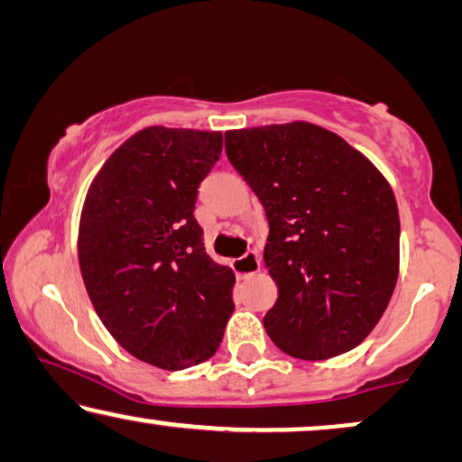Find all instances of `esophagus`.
<instances>
[{"label":"esophagus","mask_w":462,"mask_h":462,"mask_svg":"<svg viewBox=\"0 0 462 462\" xmlns=\"http://www.w3.org/2000/svg\"><path fill=\"white\" fill-rule=\"evenodd\" d=\"M260 255L255 254V251H247L243 257H238V260L232 262V268H235V273L238 279H247V276L260 273Z\"/></svg>","instance_id":"34e87169"}]
</instances>
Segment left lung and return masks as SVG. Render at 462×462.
Returning <instances> with one entry per match:
<instances>
[{
  "mask_svg": "<svg viewBox=\"0 0 462 462\" xmlns=\"http://www.w3.org/2000/svg\"><path fill=\"white\" fill-rule=\"evenodd\" d=\"M226 153L263 205V262L279 298L270 340L306 361L359 346L399 276V211L384 175L310 122L226 133Z\"/></svg>",
  "mask_w": 462,
  "mask_h": 462,
  "instance_id": "8db88e82",
  "label": "left lung"
}]
</instances>
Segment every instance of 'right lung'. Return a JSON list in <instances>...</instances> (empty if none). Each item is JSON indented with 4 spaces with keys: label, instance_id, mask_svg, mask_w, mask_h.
Instances as JSON below:
<instances>
[{
    "label": "right lung",
    "instance_id": "add662e5",
    "mask_svg": "<svg viewBox=\"0 0 462 462\" xmlns=\"http://www.w3.org/2000/svg\"><path fill=\"white\" fill-rule=\"evenodd\" d=\"M221 145L217 131L147 126L106 160L79 215V270L98 319L162 370L211 359L235 310V273L207 255L194 219Z\"/></svg>",
    "mask_w": 462,
    "mask_h": 462
}]
</instances>
